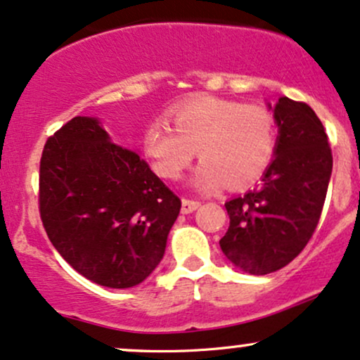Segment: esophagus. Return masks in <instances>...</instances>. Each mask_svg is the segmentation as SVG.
Instances as JSON below:
<instances>
[{
    "instance_id": "esophagus-1",
    "label": "esophagus",
    "mask_w": 360,
    "mask_h": 360,
    "mask_svg": "<svg viewBox=\"0 0 360 360\" xmlns=\"http://www.w3.org/2000/svg\"><path fill=\"white\" fill-rule=\"evenodd\" d=\"M200 207V202L193 198H181V214H190Z\"/></svg>"
}]
</instances>
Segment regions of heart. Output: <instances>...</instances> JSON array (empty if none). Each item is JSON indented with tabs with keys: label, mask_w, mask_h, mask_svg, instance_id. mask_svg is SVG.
Here are the masks:
<instances>
[{
	"label": "heart",
	"mask_w": 360,
	"mask_h": 360,
	"mask_svg": "<svg viewBox=\"0 0 360 360\" xmlns=\"http://www.w3.org/2000/svg\"><path fill=\"white\" fill-rule=\"evenodd\" d=\"M156 173L179 179L192 163L195 150L202 160L195 181L231 188L259 179L276 153V121L269 109L221 97H197L173 105L168 122L155 120L143 138Z\"/></svg>",
	"instance_id": "1"
}]
</instances>
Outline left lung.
<instances>
[{
	"label": "left lung",
	"mask_w": 360,
	"mask_h": 360,
	"mask_svg": "<svg viewBox=\"0 0 360 360\" xmlns=\"http://www.w3.org/2000/svg\"><path fill=\"white\" fill-rule=\"evenodd\" d=\"M276 156L255 190L226 202L229 229L219 240L232 264L251 274L285 268L319 226L332 175L322 121L307 103L281 97L274 105Z\"/></svg>",
	"instance_id": "left-lung-1"
}]
</instances>
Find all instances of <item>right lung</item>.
<instances>
[{"label": "right lung", "mask_w": 360, "mask_h": 360, "mask_svg": "<svg viewBox=\"0 0 360 360\" xmlns=\"http://www.w3.org/2000/svg\"><path fill=\"white\" fill-rule=\"evenodd\" d=\"M181 200L136 151L94 117L77 116L46 139L38 210L58 255L108 288L139 285L165 255Z\"/></svg>", "instance_id": "add662e5"}]
</instances>
